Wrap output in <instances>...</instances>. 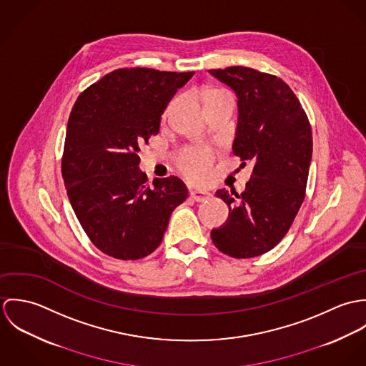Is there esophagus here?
<instances>
[{"instance_id": "obj_1", "label": "esophagus", "mask_w": 366, "mask_h": 366, "mask_svg": "<svg viewBox=\"0 0 366 366\" xmlns=\"http://www.w3.org/2000/svg\"><path fill=\"white\" fill-rule=\"evenodd\" d=\"M190 197L194 200V202H204L211 197V193L206 192V190H190Z\"/></svg>"}]
</instances>
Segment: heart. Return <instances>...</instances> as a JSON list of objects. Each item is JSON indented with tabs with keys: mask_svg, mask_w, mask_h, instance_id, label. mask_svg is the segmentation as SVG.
<instances>
[{
	"mask_svg": "<svg viewBox=\"0 0 366 366\" xmlns=\"http://www.w3.org/2000/svg\"><path fill=\"white\" fill-rule=\"evenodd\" d=\"M224 93L222 90H209L204 96V100L214 96ZM212 162V154L207 148H189L183 151L179 157V166L186 176L194 180H204L209 173Z\"/></svg>",
	"mask_w": 366,
	"mask_h": 366,
	"instance_id": "obj_1",
	"label": "heart"
}]
</instances>
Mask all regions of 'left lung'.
<instances>
[{
  "mask_svg": "<svg viewBox=\"0 0 366 366\" xmlns=\"http://www.w3.org/2000/svg\"><path fill=\"white\" fill-rule=\"evenodd\" d=\"M209 71L238 96L234 155L255 162L244 193L224 189L215 193L229 215L225 225L211 231V239L231 258H255L283 239L305 200L313 154L312 127L282 79L244 66Z\"/></svg>",
  "mask_w": 366,
  "mask_h": 366,
  "instance_id": "obj_1",
  "label": "left lung"
}]
</instances>
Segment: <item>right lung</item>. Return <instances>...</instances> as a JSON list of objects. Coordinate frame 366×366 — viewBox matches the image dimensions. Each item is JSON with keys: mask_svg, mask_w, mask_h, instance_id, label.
I'll return each instance as SVG.
<instances>
[{"mask_svg": "<svg viewBox=\"0 0 366 366\" xmlns=\"http://www.w3.org/2000/svg\"><path fill=\"white\" fill-rule=\"evenodd\" d=\"M193 74L117 69L87 87L71 108L61 176L84 232L108 257L137 261L152 254L172 211L189 196L176 176L149 186L138 152L157 135L163 109Z\"/></svg>", "mask_w": 366, "mask_h": 366, "instance_id": "add662e5", "label": "right lung"}]
</instances>
